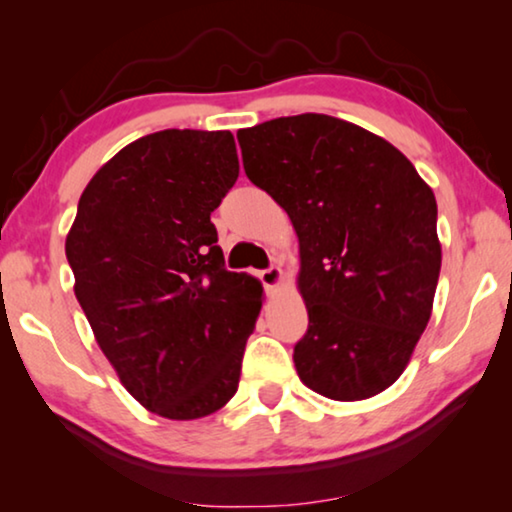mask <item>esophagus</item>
Masks as SVG:
<instances>
[{
  "mask_svg": "<svg viewBox=\"0 0 512 512\" xmlns=\"http://www.w3.org/2000/svg\"><path fill=\"white\" fill-rule=\"evenodd\" d=\"M282 268H277V265H270L268 270H261L258 272V279H261L263 286L268 291H275L279 284H282Z\"/></svg>",
  "mask_w": 512,
  "mask_h": 512,
  "instance_id": "esophagus-1",
  "label": "esophagus"
}]
</instances>
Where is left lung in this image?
Wrapping results in <instances>:
<instances>
[{"label": "left lung", "mask_w": 512, "mask_h": 512, "mask_svg": "<svg viewBox=\"0 0 512 512\" xmlns=\"http://www.w3.org/2000/svg\"><path fill=\"white\" fill-rule=\"evenodd\" d=\"M242 165L289 214L300 244L305 387L363 401L391 387L429 324L440 275L438 207L387 139L326 114L237 132Z\"/></svg>", "instance_id": "1"}]
</instances>
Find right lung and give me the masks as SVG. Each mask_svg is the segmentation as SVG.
Listing matches in <instances>:
<instances>
[{
  "instance_id": "obj_1",
  "label": "right lung",
  "mask_w": 512,
  "mask_h": 512,
  "mask_svg": "<svg viewBox=\"0 0 512 512\" xmlns=\"http://www.w3.org/2000/svg\"><path fill=\"white\" fill-rule=\"evenodd\" d=\"M240 174L228 130H160L102 165L65 242L74 293L123 387L167 419L223 408L263 305L209 216Z\"/></svg>"
}]
</instances>
